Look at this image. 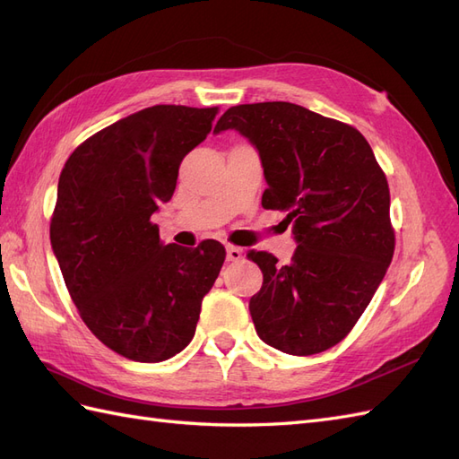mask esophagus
<instances>
[{
  "instance_id": "esophagus-1",
  "label": "esophagus",
  "mask_w": 459,
  "mask_h": 459,
  "mask_svg": "<svg viewBox=\"0 0 459 459\" xmlns=\"http://www.w3.org/2000/svg\"><path fill=\"white\" fill-rule=\"evenodd\" d=\"M226 256L230 262H239L243 258V248L241 247H235V245H228L226 247Z\"/></svg>"
}]
</instances>
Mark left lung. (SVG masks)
Masks as SVG:
<instances>
[{
  "mask_svg": "<svg viewBox=\"0 0 459 459\" xmlns=\"http://www.w3.org/2000/svg\"><path fill=\"white\" fill-rule=\"evenodd\" d=\"M230 128L256 145L262 206L285 211L299 241L289 266L247 255L264 273L248 302L258 337L285 354L324 352L352 331L393 260L386 176L354 126L295 103L231 107L214 132Z\"/></svg>",
  "mask_w": 459,
  "mask_h": 459,
  "instance_id": "8db88e82",
  "label": "left lung"
}]
</instances>
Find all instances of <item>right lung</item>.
Masks as SVG:
<instances>
[{
	"label": "right lung",
	"mask_w": 459,
	"mask_h": 459,
	"mask_svg": "<svg viewBox=\"0 0 459 459\" xmlns=\"http://www.w3.org/2000/svg\"><path fill=\"white\" fill-rule=\"evenodd\" d=\"M218 110L143 108L82 142L61 170L49 235L68 295L93 335L134 362H162L186 349L226 260L214 239L162 245L151 221Z\"/></svg>",
	"instance_id": "right-lung-1"
}]
</instances>
